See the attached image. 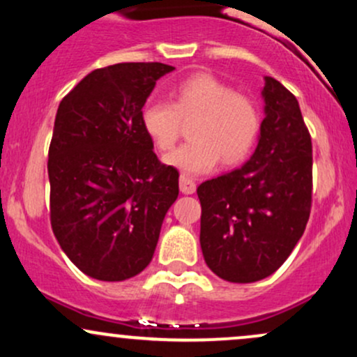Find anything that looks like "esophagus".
Returning <instances> with one entry per match:
<instances>
[{"label":"esophagus","instance_id":"esophagus-1","mask_svg":"<svg viewBox=\"0 0 357 357\" xmlns=\"http://www.w3.org/2000/svg\"><path fill=\"white\" fill-rule=\"evenodd\" d=\"M179 190L184 195H192L196 191V183L191 178H188V176H179Z\"/></svg>","mask_w":357,"mask_h":357}]
</instances>
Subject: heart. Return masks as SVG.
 <instances>
[{"label":"heart","instance_id":"1","mask_svg":"<svg viewBox=\"0 0 357 357\" xmlns=\"http://www.w3.org/2000/svg\"><path fill=\"white\" fill-rule=\"evenodd\" d=\"M173 104L151 100L142 107L141 126L146 136L161 151L178 141L183 121L196 122L191 137L173 153L165 165L184 174L210 173L218 165H238L250 154L260 132V110L248 97L210 73H198L183 80L173 92Z\"/></svg>","mask_w":357,"mask_h":357}]
</instances>
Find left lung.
<instances>
[{
    "mask_svg": "<svg viewBox=\"0 0 357 357\" xmlns=\"http://www.w3.org/2000/svg\"><path fill=\"white\" fill-rule=\"evenodd\" d=\"M265 119L252 158L198 186L208 267L233 284L272 275L304 235L312 202V142L292 92L264 77Z\"/></svg>",
    "mask_w": 357,
    "mask_h": 357,
    "instance_id": "8db88e82",
    "label": "left lung"
}]
</instances>
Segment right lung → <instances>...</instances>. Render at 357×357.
Listing matches in <instances>:
<instances>
[{"instance_id":"obj_1","label":"right lung","mask_w":357,"mask_h":357,"mask_svg":"<svg viewBox=\"0 0 357 357\" xmlns=\"http://www.w3.org/2000/svg\"><path fill=\"white\" fill-rule=\"evenodd\" d=\"M174 67L116 63L84 77L56 110L48 151L52 230L85 275L136 277L151 264L179 173L154 154L141 112Z\"/></svg>"}]
</instances>
